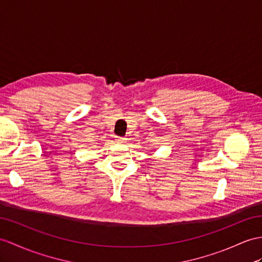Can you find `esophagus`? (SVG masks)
Segmentation results:
<instances>
[{
    "label": "esophagus",
    "mask_w": 262,
    "mask_h": 262,
    "mask_svg": "<svg viewBox=\"0 0 262 262\" xmlns=\"http://www.w3.org/2000/svg\"><path fill=\"white\" fill-rule=\"evenodd\" d=\"M117 141H118L119 143H124L125 139H124V138H118V139H117Z\"/></svg>",
    "instance_id": "obj_1"
}]
</instances>
